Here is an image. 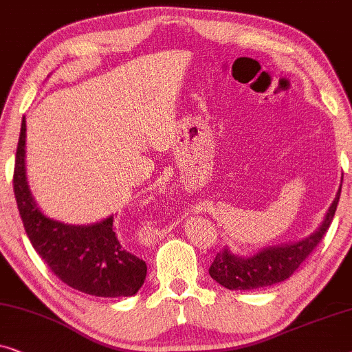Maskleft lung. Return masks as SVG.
<instances>
[{"instance_id": "8db88e82", "label": "left lung", "mask_w": 352, "mask_h": 352, "mask_svg": "<svg viewBox=\"0 0 352 352\" xmlns=\"http://www.w3.org/2000/svg\"><path fill=\"white\" fill-rule=\"evenodd\" d=\"M340 195L341 186L336 192L335 201L331 202L329 212H327L322 225L314 234L306 237L305 241L295 242L290 245L270 247V249L261 250L249 258L234 256L230 250L223 249L220 254H217L214 263L210 265V277L230 290L261 289V287H270L289 279L322 241L327 230L330 228L331 220H333Z\"/></svg>"}]
</instances>
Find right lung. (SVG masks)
Masks as SVG:
<instances>
[{
	"label": "right lung",
	"instance_id": "obj_1",
	"mask_svg": "<svg viewBox=\"0 0 352 352\" xmlns=\"http://www.w3.org/2000/svg\"><path fill=\"white\" fill-rule=\"evenodd\" d=\"M25 118L22 120L14 166V195L33 249L62 282L94 296L135 295L146 277V263L122 249L113 217L89 226L47 219L34 204L25 175Z\"/></svg>",
	"mask_w": 352,
	"mask_h": 352
}]
</instances>
